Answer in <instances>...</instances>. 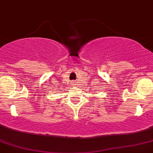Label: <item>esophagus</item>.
<instances>
[{
	"label": "esophagus",
	"mask_w": 153,
	"mask_h": 153,
	"mask_svg": "<svg viewBox=\"0 0 153 153\" xmlns=\"http://www.w3.org/2000/svg\"><path fill=\"white\" fill-rule=\"evenodd\" d=\"M72 84H74V82H72Z\"/></svg>",
	"instance_id": "1"
}]
</instances>
